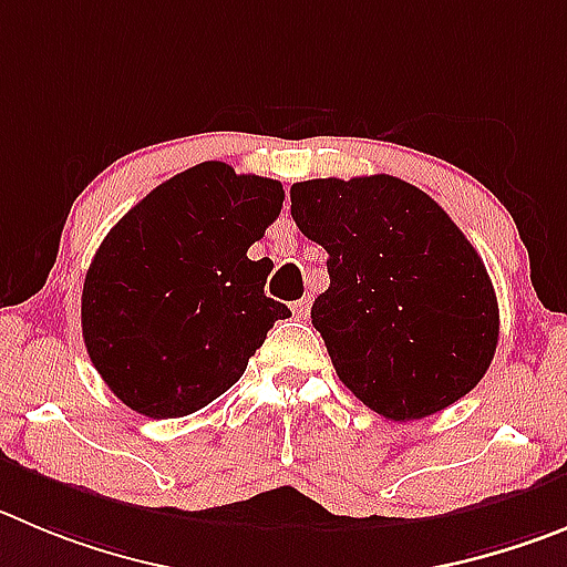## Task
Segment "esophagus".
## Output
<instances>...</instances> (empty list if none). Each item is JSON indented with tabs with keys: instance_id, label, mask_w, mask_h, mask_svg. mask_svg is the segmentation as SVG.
Listing matches in <instances>:
<instances>
[{
	"instance_id": "1",
	"label": "esophagus",
	"mask_w": 567,
	"mask_h": 567,
	"mask_svg": "<svg viewBox=\"0 0 567 567\" xmlns=\"http://www.w3.org/2000/svg\"><path fill=\"white\" fill-rule=\"evenodd\" d=\"M293 316L299 321H305L310 316V299L308 296H305V299H299V301H293Z\"/></svg>"
}]
</instances>
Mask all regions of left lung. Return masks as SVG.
Returning a JSON list of instances; mask_svg holds the SVG:
<instances>
[{"label": "left lung", "mask_w": 567, "mask_h": 567, "mask_svg": "<svg viewBox=\"0 0 567 567\" xmlns=\"http://www.w3.org/2000/svg\"><path fill=\"white\" fill-rule=\"evenodd\" d=\"M290 215L330 257L310 319L363 405L422 420L478 385L498 347V299L431 195L383 173L313 178L290 187Z\"/></svg>", "instance_id": "1"}]
</instances>
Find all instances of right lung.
I'll return each instance as SVG.
<instances>
[{"label": "right lung", "instance_id": "right-lung-1", "mask_svg": "<svg viewBox=\"0 0 567 567\" xmlns=\"http://www.w3.org/2000/svg\"><path fill=\"white\" fill-rule=\"evenodd\" d=\"M282 184L204 162L158 184L105 235L81 296L83 343L136 414L176 420L243 378L282 301L248 248L279 218Z\"/></svg>", "mask_w": 567, "mask_h": 567}]
</instances>
